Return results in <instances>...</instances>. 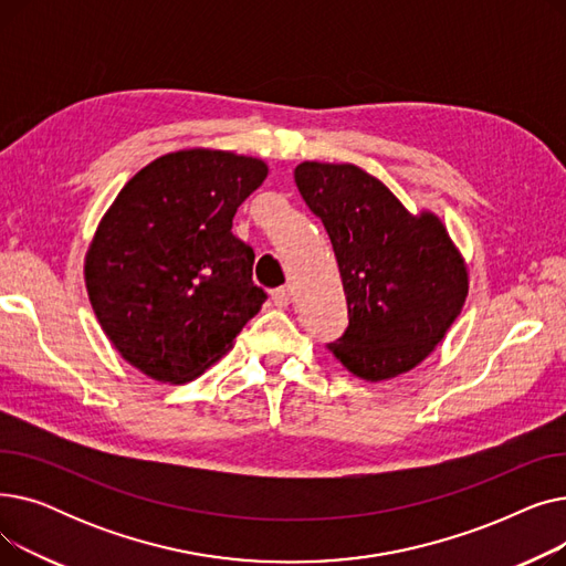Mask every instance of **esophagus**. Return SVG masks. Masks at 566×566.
<instances>
[{"instance_id": "1", "label": "esophagus", "mask_w": 566, "mask_h": 566, "mask_svg": "<svg viewBox=\"0 0 566 566\" xmlns=\"http://www.w3.org/2000/svg\"><path fill=\"white\" fill-rule=\"evenodd\" d=\"M271 295H273V303L277 307H289L291 305V289L289 286H280Z\"/></svg>"}]
</instances>
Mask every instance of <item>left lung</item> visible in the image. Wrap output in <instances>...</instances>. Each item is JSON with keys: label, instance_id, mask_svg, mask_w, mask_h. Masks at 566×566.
<instances>
[{"label": "left lung", "instance_id": "obj_1", "mask_svg": "<svg viewBox=\"0 0 566 566\" xmlns=\"http://www.w3.org/2000/svg\"><path fill=\"white\" fill-rule=\"evenodd\" d=\"M293 178L331 235L346 293L348 328L328 348L371 382L418 367L468 298V265L448 227L431 211L412 216L350 163L305 160Z\"/></svg>", "mask_w": 566, "mask_h": 566}]
</instances>
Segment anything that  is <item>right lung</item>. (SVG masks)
Segmentation results:
<instances>
[{"mask_svg": "<svg viewBox=\"0 0 566 566\" xmlns=\"http://www.w3.org/2000/svg\"><path fill=\"white\" fill-rule=\"evenodd\" d=\"M268 176L252 156L184 148L139 169L84 256L96 318L122 358L181 385L218 363L261 310L254 252L233 216Z\"/></svg>", "mask_w": 566, "mask_h": 566, "instance_id": "right-lung-1", "label": "right lung"}]
</instances>
